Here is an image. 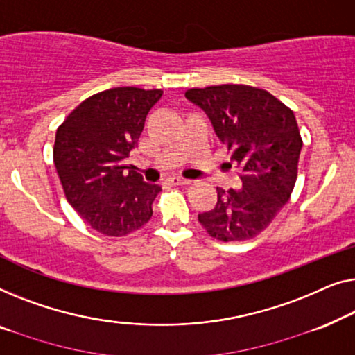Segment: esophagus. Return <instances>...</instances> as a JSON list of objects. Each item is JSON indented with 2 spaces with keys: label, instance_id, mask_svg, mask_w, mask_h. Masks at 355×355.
I'll return each mask as SVG.
<instances>
[{
  "label": "esophagus",
  "instance_id": "1",
  "mask_svg": "<svg viewBox=\"0 0 355 355\" xmlns=\"http://www.w3.org/2000/svg\"><path fill=\"white\" fill-rule=\"evenodd\" d=\"M168 183L175 184V187H178V184H189V183H191V180L180 178V177H172V178H168Z\"/></svg>",
  "mask_w": 355,
  "mask_h": 355
}]
</instances>
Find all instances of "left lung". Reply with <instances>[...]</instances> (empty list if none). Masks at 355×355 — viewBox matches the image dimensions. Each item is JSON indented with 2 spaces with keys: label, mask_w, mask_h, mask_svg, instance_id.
Instances as JSON below:
<instances>
[{
  "label": "left lung",
  "mask_w": 355,
  "mask_h": 355,
  "mask_svg": "<svg viewBox=\"0 0 355 355\" xmlns=\"http://www.w3.org/2000/svg\"><path fill=\"white\" fill-rule=\"evenodd\" d=\"M211 119L241 187L217 188V204L198 216L218 241H244L270 225L297 178L302 138L294 112L266 89L216 85L184 93Z\"/></svg>",
  "instance_id": "8db88e82"
}]
</instances>
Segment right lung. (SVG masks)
I'll use <instances>...</instances> for the list:
<instances>
[{"label": "right lung", "mask_w": 355, "mask_h": 355, "mask_svg": "<svg viewBox=\"0 0 355 355\" xmlns=\"http://www.w3.org/2000/svg\"><path fill=\"white\" fill-rule=\"evenodd\" d=\"M161 96L162 89H104L80 103L58 128L53 159L64 194L104 236H125L153 216L161 187L143 182L125 159Z\"/></svg>", "instance_id": "1"}]
</instances>
